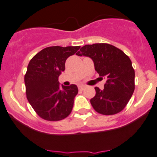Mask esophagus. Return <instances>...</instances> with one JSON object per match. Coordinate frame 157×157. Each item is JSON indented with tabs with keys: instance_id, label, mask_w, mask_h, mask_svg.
I'll use <instances>...</instances> for the list:
<instances>
[{
	"instance_id": "obj_1",
	"label": "esophagus",
	"mask_w": 157,
	"mask_h": 157,
	"mask_svg": "<svg viewBox=\"0 0 157 157\" xmlns=\"http://www.w3.org/2000/svg\"><path fill=\"white\" fill-rule=\"evenodd\" d=\"M85 86L84 85H81V84H80V85H78V89L79 90H84V88H85Z\"/></svg>"
}]
</instances>
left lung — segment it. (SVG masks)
I'll list each match as a JSON object with an SVG mask.
<instances>
[{"label": "left lung", "mask_w": 157, "mask_h": 157, "mask_svg": "<svg viewBox=\"0 0 157 157\" xmlns=\"http://www.w3.org/2000/svg\"><path fill=\"white\" fill-rule=\"evenodd\" d=\"M76 55L91 58L97 73L106 79L103 90L94 87L96 94L90 99L94 109L105 115L121 112L135 90V70L129 57L108 43L86 45Z\"/></svg>", "instance_id": "left-lung-1"}]
</instances>
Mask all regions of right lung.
Returning <instances> with one entry per match:
<instances>
[{"label":"right lung","instance_id":"obj_1","mask_svg":"<svg viewBox=\"0 0 157 157\" xmlns=\"http://www.w3.org/2000/svg\"><path fill=\"white\" fill-rule=\"evenodd\" d=\"M80 46H50L41 50L28 65L25 75L26 97L38 115L46 121H59L72 112L78 93L75 84L59 87V76L67 59Z\"/></svg>","mask_w":157,"mask_h":157}]
</instances>
